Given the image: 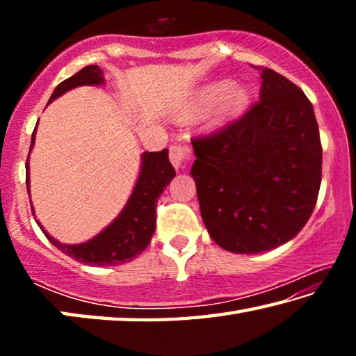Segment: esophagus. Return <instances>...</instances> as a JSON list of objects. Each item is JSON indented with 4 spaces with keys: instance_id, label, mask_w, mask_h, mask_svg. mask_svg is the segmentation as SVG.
Instances as JSON below:
<instances>
[{
    "instance_id": "esophagus-1",
    "label": "esophagus",
    "mask_w": 356,
    "mask_h": 356,
    "mask_svg": "<svg viewBox=\"0 0 356 356\" xmlns=\"http://www.w3.org/2000/svg\"><path fill=\"white\" fill-rule=\"evenodd\" d=\"M191 156V149L186 143H174L170 147V160L172 166L179 170L182 168Z\"/></svg>"
}]
</instances>
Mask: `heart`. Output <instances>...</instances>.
Here are the masks:
<instances>
[{
  "instance_id": "obj_1",
  "label": "heart",
  "mask_w": 356,
  "mask_h": 356,
  "mask_svg": "<svg viewBox=\"0 0 356 356\" xmlns=\"http://www.w3.org/2000/svg\"><path fill=\"white\" fill-rule=\"evenodd\" d=\"M250 100L251 94L248 92V89L234 86L231 80H218L206 84V86L201 88L200 91L193 95L191 100L180 113V118H200L213 107L214 110L210 114L212 124L220 125L242 116L248 110Z\"/></svg>"
}]
</instances>
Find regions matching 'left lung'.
Segmentation results:
<instances>
[{"label":"left lung","mask_w":356,"mask_h":356,"mask_svg":"<svg viewBox=\"0 0 356 356\" xmlns=\"http://www.w3.org/2000/svg\"><path fill=\"white\" fill-rule=\"evenodd\" d=\"M256 69L261 100L221 130L191 140L202 221L215 243L237 254L292 240L308 222L322 182L311 102L286 76Z\"/></svg>","instance_id":"1"}]
</instances>
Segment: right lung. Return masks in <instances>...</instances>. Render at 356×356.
Masks as SVG:
<instances>
[{
	"label": "right lung",
	"instance_id": "add662e5",
	"mask_svg": "<svg viewBox=\"0 0 356 356\" xmlns=\"http://www.w3.org/2000/svg\"><path fill=\"white\" fill-rule=\"evenodd\" d=\"M104 70L99 65H86V67L76 72L67 80L59 83L55 91H53L48 104L61 97L70 89L78 86H99L104 84ZM35 141V129L31 136V147L29 154L34 147ZM176 176L172 165L170 163L168 149L160 152H144L141 155V168L138 174L135 188L131 191L127 204L120 210V213L108 225L104 231L92 237L88 242L78 245H67L58 242L48 234L38 221L42 232L45 237L56 246L64 254L75 259L78 262L86 265H95V267H113L130 262L138 254L147 248V245L155 232L156 222V201L163 190L170 185L171 180ZM26 188L29 195V155L26 160ZM33 215L34 207L31 204Z\"/></svg>",
	"mask_w": 356,
	"mask_h": 356
}]
</instances>
